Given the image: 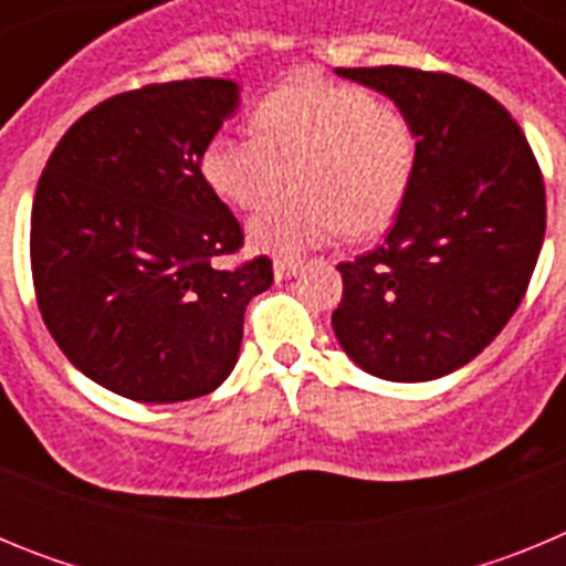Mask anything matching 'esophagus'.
Instances as JSON below:
<instances>
[{
    "mask_svg": "<svg viewBox=\"0 0 566 566\" xmlns=\"http://www.w3.org/2000/svg\"><path fill=\"white\" fill-rule=\"evenodd\" d=\"M297 272L300 263H294V260H277V263H274V280H277V283L297 277Z\"/></svg>",
    "mask_w": 566,
    "mask_h": 566,
    "instance_id": "1",
    "label": "esophagus"
}]
</instances>
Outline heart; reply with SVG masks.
<instances>
[{"label":"heart","instance_id":"b5f03b06","mask_svg":"<svg viewBox=\"0 0 566 566\" xmlns=\"http://www.w3.org/2000/svg\"><path fill=\"white\" fill-rule=\"evenodd\" d=\"M254 135L218 133L201 153V175L238 209L266 203L292 169L294 192L249 221L258 252L300 258L339 232L374 238L411 192L419 142L397 104L354 84L294 78L252 113Z\"/></svg>","mask_w":566,"mask_h":566}]
</instances>
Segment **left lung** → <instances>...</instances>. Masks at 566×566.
Wrapping results in <instances>:
<instances>
[{
  "label": "left lung",
  "mask_w": 566,
  "mask_h": 566,
  "mask_svg": "<svg viewBox=\"0 0 566 566\" xmlns=\"http://www.w3.org/2000/svg\"><path fill=\"white\" fill-rule=\"evenodd\" d=\"M337 76L391 98L419 155L382 247L337 266L334 334L374 377L439 379L484 352L527 292L547 227L542 169L507 109L462 78L391 64Z\"/></svg>",
  "instance_id": "8db88e82"
}]
</instances>
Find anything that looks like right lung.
Here are the masks:
<instances>
[{
	"label": "right lung",
	"instance_id": "1",
	"mask_svg": "<svg viewBox=\"0 0 566 566\" xmlns=\"http://www.w3.org/2000/svg\"><path fill=\"white\" fill-rule=\"evenodd\" d=\"M240 107L229 78L147 84L84 113L39 178L30 269L39 312L84 377L135 402H184L232 374L243 312L272 260H214L243 229L201 175Z\"/></svg>",
	"mask_w": 566,
	"mask_h": 566
}]
</instances>
